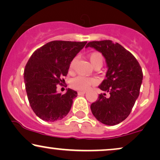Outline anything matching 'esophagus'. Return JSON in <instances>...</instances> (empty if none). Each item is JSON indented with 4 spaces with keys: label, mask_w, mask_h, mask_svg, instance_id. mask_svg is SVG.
<instances>
[{
    "label": "esophagus",
    "mask_w": 160,
    "mask_h": 160,
    "mask_svg": "<svg viewBox=\"0 0 160 160\" xmlns=\"http://www.w3.org/2000/svg\"><path fill=\"white\" fill-rule=\"evenodd\" d=\"M78 95H85L86 94V92H84V91H80V92H78Z\"/></svg>",
    "instance_id": "esophagus-1"
}]
</instances>
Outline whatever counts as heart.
<instances>
[{"instance_id":"1","label":"heart","mask_w":160,"mask_h":160,"mask_svg":"<svg viewBox=\"0 0 160 160\" xmlns=\"http://www.w3.org/2000/svg\"><path fill=\"white\" fill-rule=\"evenodd\" d=\"M88 59L93 67H95V65H102V63H103V57H102V55L100 53H98V52H92V53H90L88 55ZM75 63H76V59L74 58L70 62V65H69L70 71L73 70ZM95 80L92 78H83V77H77V78L72 79L71 80V86L73 88H76V89L84 91V90L87 89L92 84L95 83Z\"/></svg>"}]
</instances>
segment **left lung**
<instances>
[{"instance_id":"8db88e82","label":"left lung","mask_w":160,"mask_h":160,"mask_svg":"<svg viewBox=\"0 0 160 160\" xmlns=\"http://www.w3.org/2000/svg\"><path fill=\"white\" fill-rule=\"evenodd\" d=\"M90 47L102 53L107 63L106 79L98 87L109 93L100 94L92 103V114L98 121L109 126L118 124L130 115L139 95L143 74L139 63L130 52L111 40L90 42Z\"/></svg>"}]
</instances>
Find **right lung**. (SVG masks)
Listing matches in <instances>:
<instances>
[{"mask_svg": "<svg viewBox=\"0 0 160 160\" xmlns=\"http://www.w3.org/2000/svg\"><path fill=\"white\" fill-rule=\"evenodd\" d=\"M87 42L53 41L32 53L24 68V79L30 107L39 118L57 122L70 111L78 92L67 88L57 93V85L68 74L70 62Z\"/></svg>", "mask_w": 160, "mask_h": 160, "instance_id": "1", "label": "right lung"}]
</instances>
